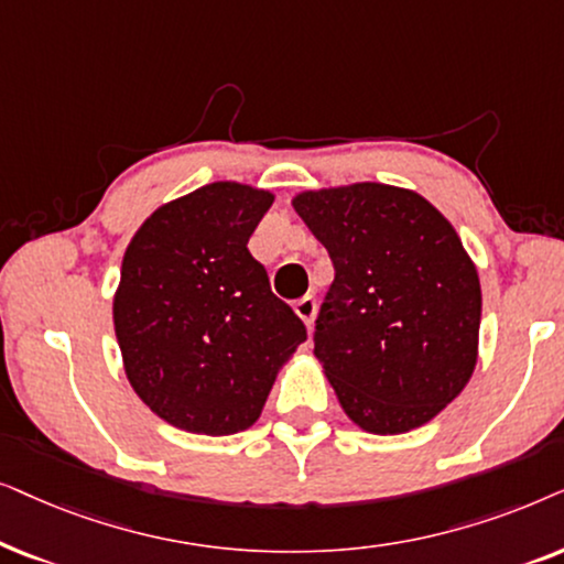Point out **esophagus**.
Segmentation results:
<instances>
[{
    "label": "esophagus",
    "mask_w": 564,
    "mask_h": 564,
    "mask_svg": "<svg viewBox=\"0 0 564 564\" xmlns=\"http://www.w3.org/2000/svg\"><path fill=\"white\" fill-rule=\"evenodd\" d=\"M294 310L299 317H302V322L306 325V329H312L314 325V317H317V299L314 296H304L299 299V302L294 304Z\"/></svg>",
    "instance_id": "1"
}]
</instances>
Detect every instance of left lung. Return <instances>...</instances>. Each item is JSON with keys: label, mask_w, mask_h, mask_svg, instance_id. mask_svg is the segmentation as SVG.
<instances>
[{"label": "left lung", "mask_w": 564, "mask_h": 564, "mask_svg": "<svg viewBox=\"0 0 564 564\" xmlns=\"http://www.w3.org/2000/svg\"><path fill=\"white\" fill-rule=\"evenodd\" d=\"M291 204L335 265L314 356L345 415L373 435L431 423L477 366L482 289L462 237L410 187L350 183Z\"/></svg>", "instance_id": "8db88e82"}]
</instances>
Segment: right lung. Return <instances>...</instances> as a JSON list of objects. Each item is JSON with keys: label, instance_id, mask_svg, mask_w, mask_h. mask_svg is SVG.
<instances>
[{"label": "right lung", "instance_id": "right-lung-1", "mask_svg": "<svg viewBox=\"0 0 564 564\" xmlns=\"http://www.w3.org/2000/svg\"><path fill=\"white\" fill-rule=\"evenodd\" d=\"M275 195L219 180L167 200L123 252L112 325L139 400L180 431L231 435L260 417L306 340L247 250Z\"/></svg>", "mask_w": 564, "mask_h": 564}]
</instances>
